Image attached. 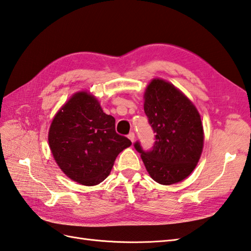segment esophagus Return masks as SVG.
I'll use <instances>...</instances> for the list:
<instances>
[{
    "mask_svg": "<svg viewBox=\"0 0 251 251\" xmlns=\"http://www.w3.org/2000/svg\"><path fill=\"white\" fill-rule=\"evenodd\" d=\"M127 137H128V139H129L131 142H134V141H135V138H136V136H135L134 132H129L128 136H127Z\"/></svg>",
    "mask_w": 251,
    "mask_h": 251,
    "instance_id": "obj_1",
    "label": "esophagus"
}]
</instances>
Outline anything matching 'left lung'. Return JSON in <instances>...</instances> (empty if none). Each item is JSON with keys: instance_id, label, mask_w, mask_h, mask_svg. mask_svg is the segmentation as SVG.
<instances>
[{"instance_id": "left-lung-1", "label": "left lung", "mask_w": 251, "mask_h": 251, "mask_svg": "<svg viewBox=\"0 0 251 251\" xmlns=\"http://www.w3.org/2000/svg\"><path fill=\"white\" fill-rule=\"evenodd\" d=\"M145 113L155 132L152 150L140 142L135 149L151 178L159 184L180 182L193 172L204 146L201 115L191 100L161 78H154L145 93Z\"/></svg>"}]
</instances>
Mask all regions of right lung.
<instances>
[{"label": "right lung", "instance_id": "obj_1", "mask_svg": "<svg viewBox=\"0 0 251 251\" xmlns=\"http://www.w3.org/2000/svg\"><path fill=\"white\" fill-rule=\"evenodd\" d=\"M49 143L59 168L83 185L102 182L117 155L131 146L128 138L116 134L114 117L87 92L74 94L57 112Z\"/></svg>", "mask_w": 251, "mask_h": 251}]
</instances>
